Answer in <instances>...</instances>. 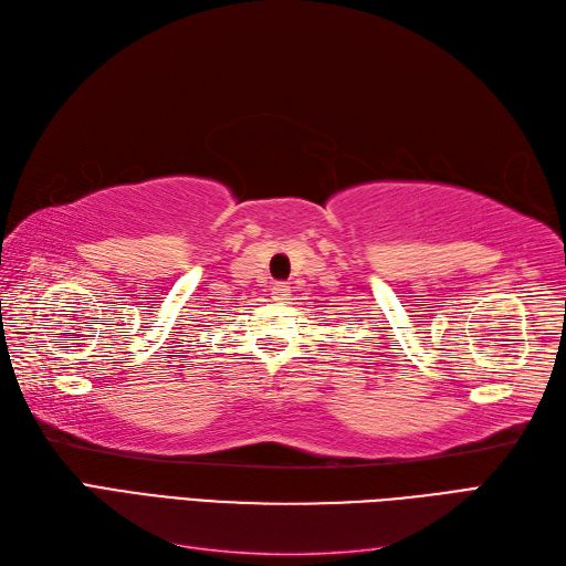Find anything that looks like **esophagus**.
<instances>
[{
	"instance_id": "34e87169",
	"label": "esophagus",
	"mask_w": 566,
	"mask_h": 566,
	"mask_svg": "<svg viewBox=\"0 0 566 566\" xmlns=\"http://www.w3.org/2000/svg\"><path fill=\"white\" fill-rule=\"evenodd\" d=\"M271 295H273V300H276V302L287 300L290 285H285V283H273V285H271Z\"/></svg>"
}]
</instances>
